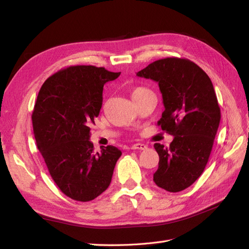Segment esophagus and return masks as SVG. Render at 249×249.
Returning a JSON list of instances; mask_svg holds the SVG:
<instances>
[{
    "mask_svg": "<svg viewBox=\"0 0 249 249\" xmlns=\"http://www.w3.org/2000/svg\"><path fill=\"white\" fill-rule=\"evenodd\" d=\"M147 146L143 143H135V144L132 145V149H140V150H144L146 149Z\"/></svg>",
    "mask_w": 249,
    "mask_h": 249,
    "instance_id": "1",
    "label": "esophagus"
}]
</instances>
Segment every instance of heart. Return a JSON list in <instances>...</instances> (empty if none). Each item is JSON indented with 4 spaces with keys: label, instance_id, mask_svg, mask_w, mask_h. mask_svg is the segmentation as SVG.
<instances>
[{
    "label": "heart",
    "instance_id": "1",
    "mask_svg": "<svg viewBox=\"0 0 249 249\" xmlns=\"http://www.w3.org/2000/svg\"><path fill=\"white\" fill-rule=\"evenodd\" d=\"M149 90L147 88H144V87H137V88H134L133 91H132V97L133 99H135V97H138L142 94H144L145 92H148Z\"/></svg>",
    "mask_w": 249,
    "mask_h": 249
}]
</instances>
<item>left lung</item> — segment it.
<instances>
[{
  "label": "left lung",
  "instance_id": "obj_1",
  "mask_svg": "<svg viewBox=\"0 0 249 249\" xmlns=\"http://www.w3.org/2000/svg\"><path fill=\"white\" fill-rule=\"evenodd\" d=\"M137 76L159 84L165 110L158 125L175 137L169 147L154 144L159 155L154 182L179 192L201 176L212 152L221 118L212 81L197 64L176 57L157 60Z\"/></svg>",
  "mask_w": 249,
  "mask_h": 249
}]
</instances>
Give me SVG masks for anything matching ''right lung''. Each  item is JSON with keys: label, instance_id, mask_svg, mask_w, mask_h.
<instances>
[{"label": "right lung", "instance_id": "add662e5", "mask_svg": "<svg viewBox=\"0 0 249 249\" xmlns=\"http://www.w3.org/2000/svg\"><path fill=\"white\" fill-rule=\"evenodd\" d=\"M104 67L70 66L43 83L32 113L37 147L66 196L90 201L109 187L122 152L108 145L95 153L90 124L99 116L104 85L119 77Z\"/></svg>", "mask_w": 249, "mask_h": 249}]
</instances>
